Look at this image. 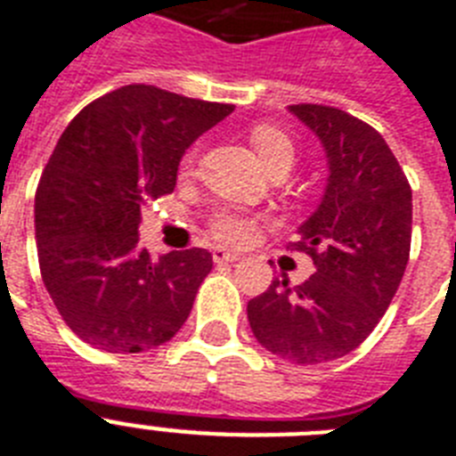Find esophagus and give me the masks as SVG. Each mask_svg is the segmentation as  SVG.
<instances>
[{"mask_svg":"<svg viewBox=\"0 0 456 456\" xmlns=\"http://www.w3.org/2000/svg\"><path fill=\"white\" fill-rule=\"evenodd\" d=\"M212 258H214V263H235V261H240V258H242V254L225 249V247H214Z\"/></svg>","mask_w":456,"mask_h":456,"instance_id":"obj_1","label":"esophagus"}]
</instances>
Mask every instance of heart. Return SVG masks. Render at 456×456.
<instances>
[{"label": "heart", "instance_id": "b5f03b06", "mask_svg": "<svg viewBox=\"0 0 456 456\" xmlns=\"http://www.w3.org/2000/svg\"><path fill=\"white\" fill-rule=\"evenodd\" d=\"M249 142L254 146L256 156L268 169L277 167V165H289L291 167L296 160V146H293L291 137L284 130L270 123H261L249 133ZM195 160V151H188L183 158L182 167L191 169ZM214 237L221 242L228 244H247L254 237L256 228H258V219L251 214H244L240 209H219L212 216Z\"/></svg>", "mask_w": 456, "mask_h": 456}]
</instances>
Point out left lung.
<instances>
[{"label": "left lung", "instance_id": "left-lung-1", "mask_svg": "<svg viewBox=\"0 0 456 456\" xmlns=\"http://www.w3.org/2000/svg\"><path fill=\"white\" fill-rule=\"evenodd\" d=\"M322 142L329 179L293 249L317 273L289 277L247 305L263 347L293 363H323L356 349L378 326L403 280L412 235V191L382 134L347 111L291 104Z\"/></svg>", "mask_w": 456, "mask_h": 456}]
</instances>
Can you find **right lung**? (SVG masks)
<instances>
[{"label": "right lung", "mask_w": 456, "mask_h": 456, "mask_svg": "<svg viewBox=\"0 0 456 456\" xmlns=\"http://www.w3.org/2000/svg\"><path fill=\"white\" fill-rule=\"evenodd\" d=\"M232 109L123 86L58 139L34 198L37 251L60 317L84 342L134 354L183 326L212 254L195 247L153 261L139 247L142 207L175 191L188 146Z\"/></svg>", "instance_id": "1"}]
</instances>
